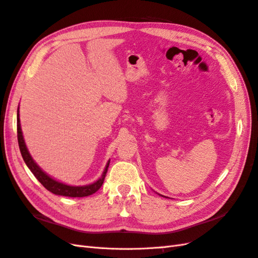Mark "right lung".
Instances as JSON below:
<instances>
[{
    "mask_svg": "<svg viewBox=\"0 0 258 258\" xmlns=\"http://www.w3.org/2000/svg\"><path fill=\"white\" fill-rule=\"evenodd\" d=\"M19 112V111H17ZM17 138H18V144L20 148V153L23 160H25L26 165L28 168L31 170V172L34 174V176L38 179L46 189L49 190L50 192L54 195H60V196H66V197H87L90 196V195L95 194L97 190L100 189V187L102 186L104 182V177L107 172V168L108 165H110V161L107 162V165L105 167L104 172L97 182L90 185H86V186H69L63 183H60L54 181L53 178L48 176L45 172H43V170L38 167L36 163L33 161L32 157H31L26 144H25V140H23L22 137V132L20 128V119H19V113H17Z\"/></svg>",
    "mask_w": 258,
    "mask_h": 258,
    "instance_id": "add662e5",
    "label": "right lung"
}]
</instances>
